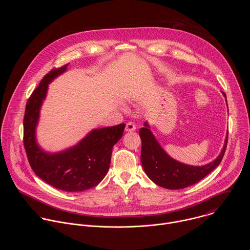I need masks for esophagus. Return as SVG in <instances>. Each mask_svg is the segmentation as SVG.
Returning <instances> with one entry per match:
<instances>
[{
    "label": "esophagus",
    "instance_id": "esophagus-1",
    "mask_svg": "<svg viewBox=\"0 0 250 250\" xmlns=\"http://www.w3.org/2000/svg\"><path fill=\"white\" fill-rule=\"evenodd\" d=\"M135 125L132 123H127L125 125V131H134L135 130Z\"/></svg>",
    "mask_w": 250,
    "mask_h": 250
}]
</instances>
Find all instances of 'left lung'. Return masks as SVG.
Returning <instances> with one entry per match:
<instances>
[{
  "instance_id": "obj_1",
  "label": "left lung",
  "mask_w": 250,
  "mask_h": 250,
  "mask_svg": "<svg viewBox=\"0 0 250 250\" xmlns=\"http://www.w3.org/2000/svg\"><path fill=\"white\" fill-rule=\"evenodd\" d=\"M222 93L227 98L226 94ZM228 134L229 132L226 136L224 147L215 160L202 166H193L177 161L169 156L150 130L148 123L146 122L145 126L139 129L142 167L149 179L160 187L170 190L189 187L202 180L221 163L228 145Z\"/></svg>"
}]
</instances>
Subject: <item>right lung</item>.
<instances>
[{"label":"right lung","mask_w":250,"mask_h":250,"mask_svg":"<svg viewBox=\"0 0 250 250\" xmlns=\"http://www.w3.org/2000/svg\"><path fill=\"white\" fill-rule=\"evenodd\" d=\"M68 64L51 70L29 97L23 119V144L28 162L41 179L56 189L82 192L97 186L108 173L114 146L122 138L125 124L94 128L77 145L59 152L42 149L37 140L41 109L48 85L67 71Z\"/></svg>","instance_id":"obj_1"}]
</instances>
